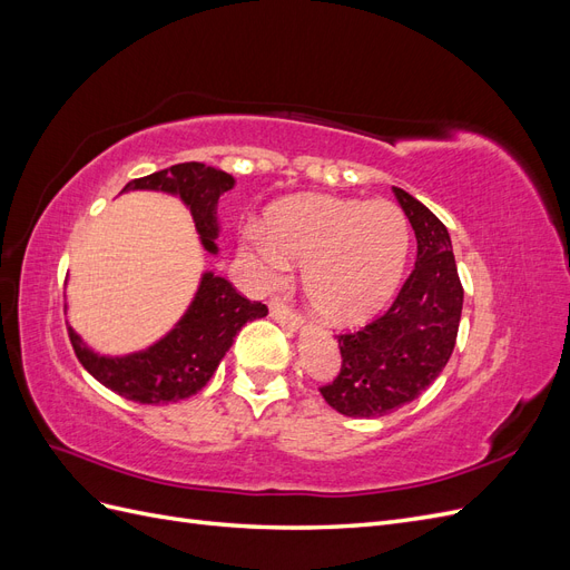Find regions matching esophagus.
I'll return each instance as SVG.
<instances>
[{
  "label": "esophagus",
  "mask_w": 570,
  "mask_h": 570,
  "mask_svg": "<svg viewBox=\"0 0 570 570\" xmlns=\"http://www.w3.org/2000/svg\"><path fill=\"white\" fill-rule=\"evenodd\" d=\"M271 316H273V321H278L283 327H287V331H299V327H302L299 316L292 312L287 304H283L278 299L271 302Z\"/></svg>",
  "instance_id": "obj_1"
}]
</instances>
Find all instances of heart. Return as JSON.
Returning <instances> with one entry per match:
<instances>
[{
  "label": "heart",
  "instance_id": "b5f03b06",
  "mask_svg": "<svg viewBox=\"0 0 570 570\" xmlns=\"http://www.w3.org/2000/svg\"><path fill=\"white\" fill-rule=\"evenodd\" d=\"M243 254L266 287L285 278L289 262L304 264L314 312L333 325H358L383 312L400 287L409 223L387 199L297 195L275 206L268 230H245Z\"/></svg>",
  "mask_w": 570,
  "mask_h": 570
}]
</instances>
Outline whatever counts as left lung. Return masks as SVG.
Returning a JSON list of instances; mask_svg holds the SVG:
<instances>
[{"label":"left lung","mask_w":570,"mask_h":570,"mask_svg":"<svg viewBox=\"0 0 570 570\" xmlns=\"http://www.w3.org/2000/svg\"><path fill=\"white\" fill-rule=\"evenodd\" d=\"M419 254L387 314L340 335L342 366L323 400L352 419H377L416 400L450 361L463 306V287L444 223L416 197L394 187Z\"/></svg>","instance_id":"1"}]
</instances>
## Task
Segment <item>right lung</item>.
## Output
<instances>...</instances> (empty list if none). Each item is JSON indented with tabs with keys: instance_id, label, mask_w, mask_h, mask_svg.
Segmentation results:
<instances>
[{
	"instance_id": "1",
	"label": "right lung",
	"mask_w": 570,
	"mask_h": 570,
	"mask_svg": "<svg viewBox=\"0 0 570 570\" xmlns=\"http://www.w3.org/2000/svg\"><path fill=\"white\" fill-rule=\"evenodd\" d=\"M233 187L235 178L226 170L187 161L130 180L124 193L151 189V193L178 197L193 214L204 252L218 254L216 237L220 223L216 209L220 195ZM266 314V304L245 299L226 278L214 271H204L195 297L180 321L140 352L124 356L99 354L82 342L71 325H68V337L85 371L111 392L140 404H170L187 400L209 383L243 325Z\"/></svg>"
}]
</instances>
